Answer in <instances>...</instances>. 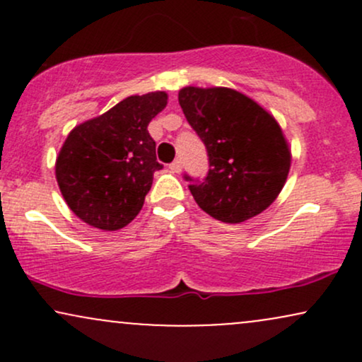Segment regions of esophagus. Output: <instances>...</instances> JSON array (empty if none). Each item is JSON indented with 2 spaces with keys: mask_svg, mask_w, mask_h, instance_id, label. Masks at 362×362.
<instances>
[{
  "mask_svg": "<svg viewBox=\"0 0 362 362\" xmlns=\"http://www.w3.org/2000/svg\"><path fill=\"white\" fill-rule=\"evenodd\" d=\"M170 170H172L173 173H178V172H180V170H182V160H178V158H177V160L173 161L172 165H170Z\"/></svg>",
  "mask_w": 362,
  "mask_h": 362,
  "instance_id": "1",
  "label": "esophagus"
}]
</instances>
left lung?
I'll use <instances>...</instances> for the list:
<instances>
[{
  "instance_id": "left-lung-1",
  "label": "left lung",
  "mask_w": 362,
  "mask_h": 362,
  "mask_svg": "<svg viewBox=\"0 0 362 362\" xmlns=\"http://www.w3.org/2000/svg\"><path fill=\"white\" fill-rule=\"evenodd\" d=\"M178 103L209 156L206 180L189 185L199 207L230 224L267 209L291 168L288 139L274 115L226 86H185Z\"/></svg>"
}]
</instances>
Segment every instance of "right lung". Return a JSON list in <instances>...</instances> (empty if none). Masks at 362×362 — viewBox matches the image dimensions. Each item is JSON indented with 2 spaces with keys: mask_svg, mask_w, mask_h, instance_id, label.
<instances>
[{
  "mask_svg": "<svg viewBox=\"0 0 362 362\" xmlns=\"http://www.w3.org/2000/svg\"><path fill=\"white\" fill-rule=\"evenodd\" d=\"M167 103L165 91L132 95L69 132L56 158V180L81 221L115 231L139 214L153 173L161 170L148 124Z\"/></svg>",
  "mask_w": 362,
  "mask_h": 362,
  "instance_id": "obj_1",
  "label": "right lung"
}]
</instances>
